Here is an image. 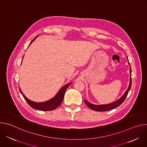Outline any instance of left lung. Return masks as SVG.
<instances>
[{
  "mask_svg": "<svg viewBox=\"0 0 147 147\" xmlns=\"http://www.w3.org/2000/svg\"><path fill=\"white\" fill-rule=\"evenodd\" d=\"M128 63H129V64L130 67L129 61ZM130 81L129 88L127 90V91L125 92L124 95L119 99H118L117 100H116L112 103H109V104H107V105H96L91 104L90 102H88L87 100H84V102L87 104V105L88 107H89V108H90L91 109L95 111H98V112L108 111L112 110V109L119 107L120 105L124 101L125 98H126V96H127V94L131 88V67H130Z\"/></svg>",
  "mask_w": 147,
  "mask_h": 147,
  "instance_id": "1",
  "label": "left lung"
}]
</instances>
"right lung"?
<instances>
[{
	"mask_svg": "<svg viewBox=\"0 0 147 147\" xmlns=\"http://www.w3.org/2000/svg\"><path fill=\"white\" fill-rule=\"evenodd\" d=\"M38 35H38L35 38H34V39L31 42L30 44L36 39V38ZM70 85V83L67 84L65 86L59 91V92L56 94V95L54 98L50 99L49 100H48V101H46L44 102H35L31 101L30 99H28V98H27L23 95V94L22 92V90H20V88H19V90H20L21 94H22V95L25 99V100L27 101L28 104L31 108H32L35 109L39 110V111H49L54 110L55 109L57 108L59 105H60V104L61 103L63 100L65 93L67 88H68V87Z\"/></svg>",
	"mask_w": 147,
	"mask_h": 147,
	"instance_id": "obj_1",
	"label": "right lung"
}]
</instances>
